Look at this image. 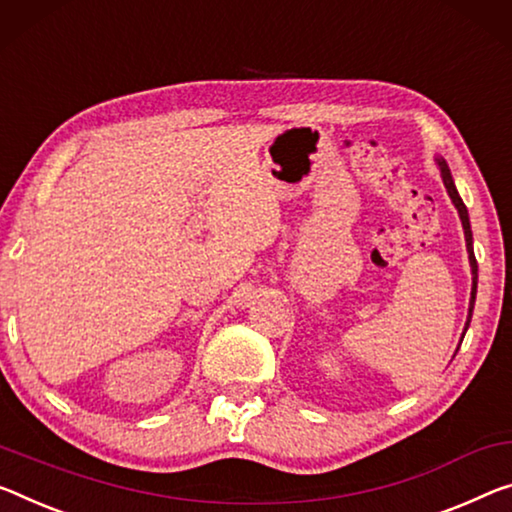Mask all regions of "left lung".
<instances>
[{
    "mask_svg": "<svg viewBox=\"0 0 512 512\" xmlns=\"http://www.w3.org/2000/svg\"><path fill=\"white\" fill-rule=\"evenodd\" d=\"M437 164H439V171H442V180H444V185H446V192H448V196H451V199H453L455 208H458V212H460V219H462V229H465V240H467V251H469V263H471V274H474V286H471V302H469V320H471V311H474V300H476L478 265H476V256H474V245H471V242H474V240H471L469 215H467V206H465V203H462V199H460L458 190H455V185H453V178H451V171H448L446 162L442 160V157H439ZM469 320H467V327H469Z\"/></svg>",
    "mask_w": 512,
    "mask_h": 512,
    "instance_id": "obj_1",
    "label": "left lung"
}]
</instances>
